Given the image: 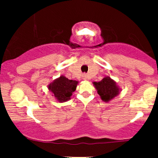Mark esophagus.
<instances>
[{"mask_svg":"<svg viewBox=\"0 0 158 158\" xmlns=\"http://www.w3.org/2000/svg\"><path fill=\"white\" fill-rule=\"evenodd\" d=\"M82 79H84V80H87V79H88V75H87L86 73H84L82 75Z\"/></svg>","mask_w":158,"mask_h":158,"instance_id":"obj_1","label":"esophagus"}]
</instances>
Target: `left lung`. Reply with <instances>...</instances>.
Here are the masks:
<instances>
[{"label": "left lung", "mask_w": 158, "mask_h": 158, "mask_svg": "<svg viewBox=\"0 0 158 158\" xmlns=\"http://www.w3.org/2000/svg\"><path fill=\"white\" fill-rule=\"evenodd\" d=\"M94 85L98 94L105 102H108L119 94V88L110 77H105L99 82H94Z\"/></svg>", "instance_id": "obj_1"}]
</instances>
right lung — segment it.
<instances>
[{
    "label": "right lung",
    "mask_w": 158,
    "mask_h": 158,
    "mask_svg": "<svg viewBox=\"0 0 158 158\" xmlns=\"http://www.w3.org/2000/svg\"><path fill=\"white\" fill-rule=\"evenodd\" d=\"M78 81L70 80L68 78L61 76L49 85V90L54 94L59 102H66L76 90Z\"/></svg>",
    "instance_id": "obj_1"
}]
</instances>
